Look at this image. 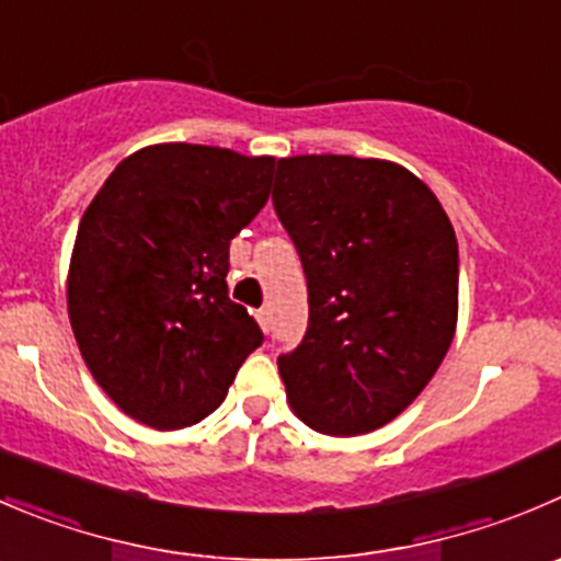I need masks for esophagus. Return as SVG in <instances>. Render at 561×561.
<instances>
[{
  "mask_svg": "<svg viewBox=\"0 0 561 561\" xmlns=\"http://www.w3.org/2000/svg\"><path fill=\"white\" fill-rule=\"evenodd\" d=\"M254 318H257L260 329H263V331H268V329H271V309H268V307L257 309V314H254Z\"/></svg>",
  "mask_w": 561,
  "mask_h": 561,
  "instance_id": "1",
  "label": "esophagus"
}]
</instances>
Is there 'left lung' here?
<instances>
[{
    "label": "left lung",
    "mask_w": 561,
    "mask_h": 561,
    "mask_svg": "<svg viewBox=\"0 0 561 561\" xmlns=\"http://www.w3.org/2000/svg\"><path fill=\"white\" fill-rule=\"evenodd\" d=\"M274 208L309 287L287 402L325 436L389 425L431 383L458 325V238L427 183L386 159H279Z\"/></svg>",
    "instance_id": "1"
}]
</instances>
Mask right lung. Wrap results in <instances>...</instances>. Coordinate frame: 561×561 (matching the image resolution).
<instances>
[{
	"instance_id": "right-lung-1",
	"label": "right lung",
	"mask_w": 561,
	"mask_h": 561,
	"mask_svg": "<svg viewBox=\"0 0 561 561\" xmlns=\"http://www.w3.org/2000/svg\"><path fill=\"white\" fill-rule=\"evenodd\" d=\"M274 164L210 145H148L87 205L65 282L70 329L92 378L136 422H203L263 342L225 279L230 241L268 203Z\"/></svg>"
}]
</instances>
